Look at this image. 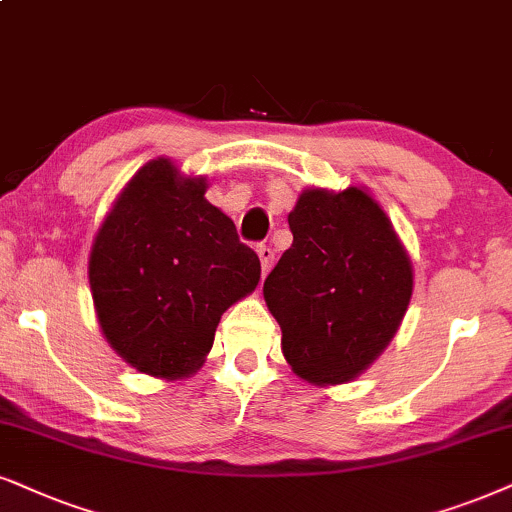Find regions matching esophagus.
I'll list each match as a JSON object with an SVG mask.
<instances>
[{
	"label": "esophagus",
	"instance_id": "34e87169",
	"mask_svg": "<svg viewBox=\"0 0 512 512\" xmlns=\"http://www.w3.org/2000/svg\"><path fill=\"white\" fill-rule=\"evenodd\" d=\"M257 255H260L262 271H264V274H267V271L274 267V250H271L269 245H257Z\"/></svg>",
	"mask_w": 512,
	"mask_h": 512
}]
</instances>
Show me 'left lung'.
<instances>
[{"label":"left lung","mask_w":512,"mask_h":512,"mask_svg":"<svg viewBox=\"0 0 512 512\" xmlns=\"http://www.w3.org/2000/svg\"><path fill=\"white\" fill-rule=\"evenodd\" d=\"M288 224L293 245L264 281L283 357L307 383H349L397 333L411 260L385 210L357 186L307 189Z\"/></svg>","instance_id":"obj_1"}]
</instances>
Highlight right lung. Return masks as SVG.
<instances>
[{
  "mask_svg": "<svg viewBox=\"0 0 512 512\" xmlns=\"http://www.w3.org/2000/svg\"><path fill=\"white\" fill-rule=\"evenodd\" d=\"M205 189V177L151 160L122 189L92 245L89 286L101 331L129 366L155 378L196 373L222 314L260 283V257Z\"/></svg>",
  "mask_w": 512,
  "mask_h": 512,
  "instance_id": "1",
  "label": "right lung"
}]
</instances>
